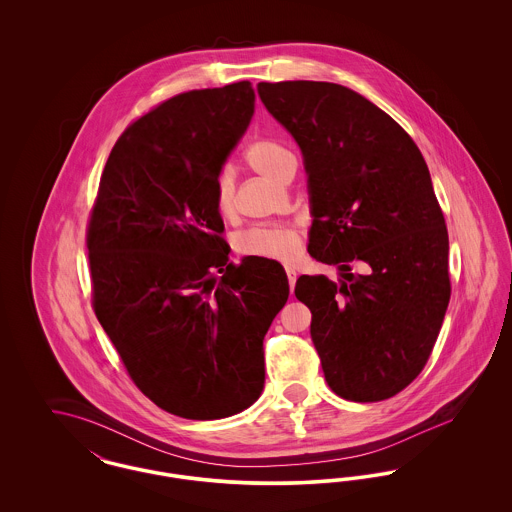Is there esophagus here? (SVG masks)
Masks as SVG:
<instances>
[{"label":"esophagus","instance_id":"obj_1","mask_svg":"<svg viewBox=\"0 0 512 512\" xmlns=\"http://www.w3.org/2000/svg\"><path fill=\"white\" fill-rule=\"evenodd\" d=\"M286 276H288V282H290V290L293 292L295 280H297V272H295L292 267H286Z\"/></svg>","mask_w":512,"mask_h":512}]
</instances>
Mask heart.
<instances>
[{
  "instance_id": "1",
  "label": "heart",
  "mask_w": 512,
  "mask_h": 512,
  "mask_svg": "<svg viewBox=\"0 0 512 512\" xmlns=\"http://www.w3.org/2000/svg\"><path fill=\"white\" fill-rule=\"evenodd\" d=\"M247 165L261 176L270 178L274 182L288 167L295 165L292 151L282 146L276 140L259 138L253 140L245 149ZM215 209L222 217L234 213L236 199H234V174L224 167L215 178ZM303 245V232L297 226L290 224H276V226H251L242 230L234 238V247L242 257H255V259H268L280 263H292L299 255Z\"/></svg>"
}]
</instances>
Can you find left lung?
<instances>
[{
    "instance_id": "8db88e82",
    "label": "left lung",
    "mask_w": 512,
    "mask_h": 512,
    "mask_svg": "<svg viewBox=\"0 0 512 512\" xmlns=\"http://www.w3.org/2000/svg\"><path fill=\"white\" fill-rule=\"evenodd\" d=\"M257 92L305 157L309 253L340 268L338 280L303 274L295 284L324 378L347 401L390 399L428 363L451 297L449 236L426 161L388 113L345 86L286 80Z\"/></svg>"
}]
</instances>
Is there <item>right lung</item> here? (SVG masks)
I'll list each match as a JSON object with an SVG mask.
<instances>
[{
    "label": "right lung",
    "instance_id": "right-lung-1",
    "mask_svg": "<svg viewBox=\"0 0 512 512\" xmlns=\"http://www.w3.org/2000/svg\"><path fill=\"white\" fill-rule=\"evenodd\" d=\"M249 80L178 94L130 122L86 228L92 307L136 388L215 420L253 405L263 340L288 301L280 263L228 261L215 178L253 117Z\"/></svg>",
    "mask_w": 512,
    "mask_h": 512
}]
</instances>
